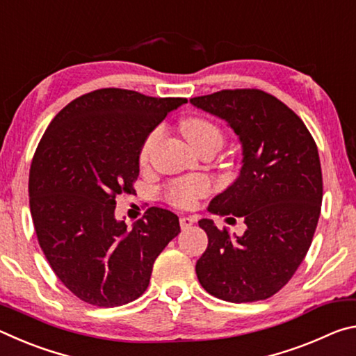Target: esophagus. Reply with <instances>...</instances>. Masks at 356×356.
<instances>
[{
    "label": "esophagus",
    "mask_w": 356,
    "mask_h": 356,
    "mask_svg": "<svg viewBox=\"0 0 356 356\" xmlns=\"http://www.w3.org/2000/svg\"><path fill=\"white\" fill-rule=\"evenodd\" d=\"M195 221H196V220L193 218V216H180V227H182V229H188Z\"/></svg>",
    "instance_id": "34e87169"
}]
</instances>
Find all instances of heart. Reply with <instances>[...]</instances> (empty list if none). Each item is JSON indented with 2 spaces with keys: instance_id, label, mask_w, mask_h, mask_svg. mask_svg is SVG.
Returning <instances> with one entry per match:
<instances>
[{
  "instance_id": "1",
  "label": "heart",
  "mask_w": 356,
  "mask_h": 356,
  "mask_svg": "<svg viewBox=\"0 0 356 356\" xmlns=\"http://www.w3.org/2000/svg\"><path fill=\"white\" fill-rule=\"evenodd\" d=\"M180 130H182L184 136L196 150H201L207 146L221 147L222 141H225V134H222L220 125L207 118H186L180 122ZM161 136H163V130H161V127H155L144 138L140 147V154H138L141 165L149 163L154 149L161 140ZM209 191L210 184L207 179L185 177L172 180V182L168 184L165 186V197L172 206L179 209H188L196 202V200L206 196Z\"/></svg>"
}]
</instances>
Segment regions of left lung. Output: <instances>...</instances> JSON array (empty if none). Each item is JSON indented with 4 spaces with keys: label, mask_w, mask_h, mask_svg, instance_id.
<instances>
[{
    "label": "left lung",
    "mask_w": 356,
    "mask_h": 356,
    "mask_svg": "<svg viewBox=\"0 0 356 356\" xmlns=\"http://www.w3.org/2000/svg\"><path fill=\"white\" fill-rule=\"evenodd\" d=\"M190 102L227 120L243 147L238 179L207 210L242 216L246 231L232 237L201 220L209 245L196 262L197 280L231 303L270 298L303 262L321 216L323 182L314 138L291 108L261 89H222Z\"/></svg>",
    "instance_id": "8db88e82"
}]
</instances>
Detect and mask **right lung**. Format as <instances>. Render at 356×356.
<instances>
[{
	"mask_svg": "<svg viewBox=\"0 0 356 356\" xmlns=\"http://www.w3.org/2000/svg\"><path fill=\"white\" fill-rule=\"evenodd\" d=\"M182 97L104 88L72 100L48 125L29 170L35 236L59 281L84 303L127 305L149 286L155 259L180 232L179 216L150 207L127 229L119 195L140 176L141 143Z\"/></svg>",
	"mask_w": 356,
	"mask_h": 356,
	"instance_id": "add662e5",
	"label": "right lung"
}]
</instances>
